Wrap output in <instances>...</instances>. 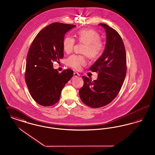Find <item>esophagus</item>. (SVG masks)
<instances>
[{"label": "esophagus", "instance_id": "1", "mask_svg": "<svg viewBox=\"0 0 155 155\" xmlns=\"http://www.w3.org/2000/svg\"><path fill=\"white\" fill-rule=\"evenodd\" d=\"M80 74H78V73H77V72H74V77H80Z\"/></svg>", "mask_w": 155, "mask_h": 155}]
</instances>
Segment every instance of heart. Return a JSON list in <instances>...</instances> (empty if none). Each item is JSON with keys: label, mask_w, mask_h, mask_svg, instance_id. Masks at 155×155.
<instances>
[{"label": "heart", "mask_w": 155, "mask_h": 155, "mask_svg": "<svg viewBox=\"0 0 155 155\" xmlns=\"http://www.w3.org/2000/svg\"><path fill=\"white\" fill-rule=\"evenodd\" d=\"M77 39L80 42L85 44L82 52L90 58H97L103 52L104 45L101 39L100 35L95 30L85 29L79 31L77 32ZM75 43V41L73 38L66 37L63 42L64 51L67 53L72 52ZM87 63L85 56L82 55H72L66 60L67 65L75 70H80L82 66H85Z\"/></svg>", "instance_id": "heart-1"}]
</instances>
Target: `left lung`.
Instances as JSON below:
<instances>
[{"instance_id":"obj_1","label":"left lung","mask_w":155,"mask_h":155,"mask_svg":"<svg viewBox=\"0 0 155 155\" xmlns=\"http://www.w3.org/2000/svg\"><path fill=\"white\" fill-rule=\"evenodd\" d=\"M106 32V44L102 56L89 68L97 72L94 81L85 76L79 94L83 103L92 108L104 106L118 95L125 80L127 61L125 46L118 32L106 24H100Z\"/></svg>"}]
</instances>
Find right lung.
Listing matches in <instances>:
<instances>
[{
  "mask_svg": "<svg viewBox=\"0 0 155 155\" xmlns=\"http://www.w3.org/2000/svg\"><path fill=\"white\" fill-rule=\"evenodd\" d=\"M75 27L52 23L37 34L30 46L25 80L31 96L40 105L49 106L57 103L62 89L73 76V71L70 69L59 73L53 68V62H58L63 58L64 35Z\"/></svg>",
  "mask_w": 155,
  "mask_h": 155,
  "instance_id": "obj_1",
  "label": "right lung"
}]
</instances>
